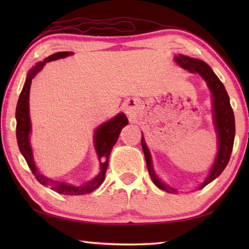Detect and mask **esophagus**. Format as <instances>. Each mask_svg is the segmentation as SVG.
<instances>
[{"label": "esophagus", "instance_id": "esophagus-1", "mask_svg": "<svg viewBox=\"0 0 249 249\" xmlns=\"http://www.w3.org/2000/svg\"><path fill=\"white\" fill-rule=\"evenodd\" d=\"M136 107H137V105H136V102H135V100L130 99V100H127V102H126V103L124 104V106H123V110L125 111V113H126V114L129 115V116H131V115L134 114V112H135Z\"/></svg>", "mask_w": 249, "mask_h": 249}]
</instances>
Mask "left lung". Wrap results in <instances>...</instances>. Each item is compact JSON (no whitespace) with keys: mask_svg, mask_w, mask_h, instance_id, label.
Returning a JSON list of instances; mask_svg holds the SVG:
<instances>
[{"mask_svg":"<svg viewBox=\"0 0 249 249\" xmlns=\"http://www.w3.org/2000/svg\"><path fill=\"white\" fill-rule=\"evenodd\" d=\"M176 61L178 62V64L181 65V67H183L184 70H187L189 72L200 73L204 80L208 82V86L211 89V92L213 94L212 97L214 105V123L216 131H217L218 134L219 145L217 156H216V160L214 161L212 169H211L209 177L206 178L205 181L201 184L199 187V189H202L209 183L212 182L213 179L220 176V173L224 171L226 166L228 165L232 153V147H233L235 135L234 113L233 110L231 108L228 93H227L224 84L221 83L218 77L215 75L213 71L211 70V67L206 64V63L182 54L176 56ZM141 145L146 160L147 171H149L152 181L154 182V184L158 188L165 190L167 193H178L177 189L167 186V185L163 184L160 179L156 177V174L154 173V170H153L152 168L150 152L149 149L146 147L143 138H141Z\"/></svg>","mask_w":249,"mask_h":249,"instance_id":"obj_1","label":"left lung"}]
</instances>
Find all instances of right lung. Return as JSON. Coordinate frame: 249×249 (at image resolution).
I'll return each mask as SVG.
<instances>
[{
    "label": "right lung",
    "instance_id": "1",
    "mask_svg": "<svg viewBox=\"0 0 249 249\" xmlns=\"http://www.w3.org/2000/svg\"><path fill=\"white\" fill-rule=\"evenodd\" d=\"M70 54H71V52H56V53L45 59L44 62L38 63V64L34 66L29 71V75L26 77L22 91L20 93L17 108H16V120H17L16 136H17V142L21 154L23 155L26 163H28V166L30 167L32 173L34 174L37 181L43 185L50 184L51 189L59 194L68 196H78L92 193L93 190L96 189L99 185L104 182L106 171H107L108 169L110 152L112 150L113 145L115 144L116 140H118L122 128H123L125 125H127L128 120L124 113H120L114 116L112 120H110L108 122H106L103 125H100L96 129V131H95L94 143L95 149H96V152L98 154V158L100 160V172L91 182L81 185V186H72V185L70 184L51 181L48 178L44 177L43 174L38 173L33 160V155H32V150L29 140V135L31 133V121L29 115V94L31 82L36 73L43 70L46 63L61 59V57H65Z\"/></svg>",
    "mask_w": 249,
    "mask_h": 249
}]
</instances>
